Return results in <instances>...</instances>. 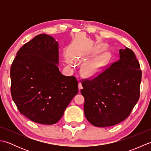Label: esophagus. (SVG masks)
Instances as JSON below:
<instances>
[{
	"instance_id": "obj_1",
	"label": "esophagus",
	"mask_w": 151,
	"mask_h": 151,
	"mask_svg": "<svg viewBox=\"0 0 151 151\" xmlns=\"http://www.w3.org/2000/svg\"><path fill=\"white\" fill-rule=\"evenodd\" d=\"M78 89H79V90H81V89H82V84L81 82H78Z\"/></svg>"
}]
</instances>
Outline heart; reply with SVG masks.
Here are the masks:
<instances>
[{
	"instance_id": "b5f03b06",
	"label": "heart",
	"mask_w": 151,
	"mask_h": 151,
	"mask_svg": "<svg viewBox=\"0 0 151 151\" xmlns=\"http://www.w3.org/2000/svg\"><path fill=\"white\" fill-rule=\"evenodd\" d=\"M104 58L101 57L100 58L87 64L83 69V72L84 75L88 76H95L100 72L101 67L103 64Z\"/></svg>"
}]
</instances>
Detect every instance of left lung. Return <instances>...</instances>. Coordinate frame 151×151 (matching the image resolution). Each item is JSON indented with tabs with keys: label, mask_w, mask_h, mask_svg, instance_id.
I'll use <instances>...</instances> for the list:
<instances>
[{
	"label": "left lung",
	"mask_w": 151,
	"mask_h": 151,
	"mask_svg": "<svg viewBox=\"0 0 151 151\" xmlns=\"http://www.w3.org/2000/svg\"><path fill=\"white\" fill-rule=\"evenodd\" d=\"M142 76L135 54L125 47L110 66L104 67L97 76L82 79L84 114L89 123L106 127L129 117L139 99Z\"/></svg>",
	"instance_id": "left-lung-1"
}]
</instances>
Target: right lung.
I'll list each match as a JSON object with an SVG mask.
<instances>
[{
	"label": "right lung",
	"instance_id": "1",
	"mask_svg": "<svg viewBox=\"0 0 151 151\" xmlns=\"http://www.w3.org/2000/svg\"><path fill=\"white\" fill-rule=\"evenodd\" d=\"M58 44L40 34L17 52L10 69L11 95L20 113L35 123H56L78 93L74 76L61 74Z\"/></svg>",
	"mask_w": 151,
	"mask_h": 151
}]
</instances>
